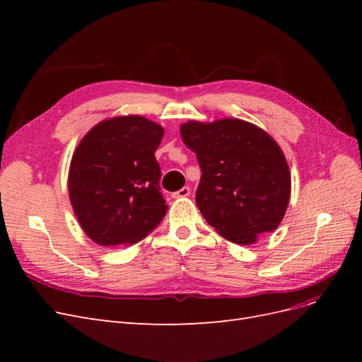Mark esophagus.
Masks as SVG:
<instances>
[{"label":"esophagus","instance_id":"1","mask_svg":"<svg viewBox=\"0 0 362 362\" xmlns=\"http://www.w3.org/2000/svg\"><path fill=\"white\" fill-rule=\"evenodd\" d=\"M189 194H190V187H189V185H184V187H182V189H180L178 192L172 193V198H173V199H178V198H187Z\"/></svg>","mask_w":362,"mask_h":362}]
</instances>
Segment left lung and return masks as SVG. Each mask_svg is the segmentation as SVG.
<instances>
[{
  "mask_svg": "<svg viewBox=\"0 0 362 362\" xmlns=\"http://www.w3.org/2000/svg\"><path fill=\"white\" fill-rule=\"evenodd\" d=\"M180 133L199 161L196 204L208 225L237 245L275 231L291 192L288 164L276 141L240 119L189 122Z\"/></svg>",
  "mask_w": 362,
  "mask_h": 362,
  "instance_id": "8db88e82",
  "label": "left lung"
}]
</instances>
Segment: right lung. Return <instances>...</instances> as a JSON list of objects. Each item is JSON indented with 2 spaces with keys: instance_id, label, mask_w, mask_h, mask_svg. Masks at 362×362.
I'll use <instances>...</instances> for the list:
<instances>
[{
  "instance_id": "1",
  "label": "right lung",
  "mask_w": 362,
  "mask_h": 362,
  "mask_svg": "<svg viewBox=\"0 0 362 362\" xmlns=\"http://www.w3.org/2000/svg\"><path fill=\"white\" fill-rule=\"evenodd\" d=\"M163 128L141 116L104 120L84 136L69 169V198L84 233L112 247L136 243L168 211L156 151Z\"/></svg>"
}]
</instances>
